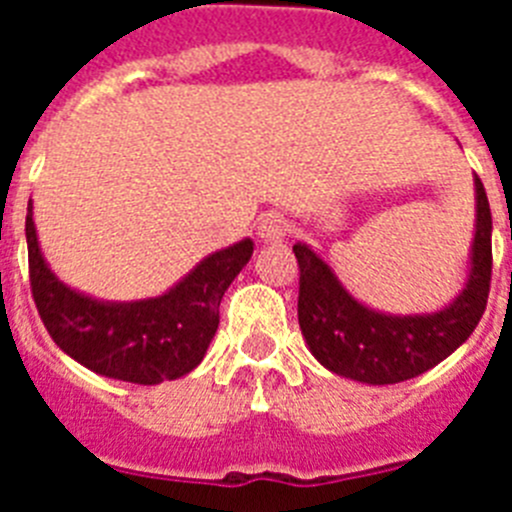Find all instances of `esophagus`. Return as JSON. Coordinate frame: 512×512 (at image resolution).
I'll use <instances>...</instances> for the list:
<instances>
[{
	"label": "esophagus",
	"mask_w": 512,
	"mask_h": 512,
	"mask_svg": "<svg viewBox=\"0 0 512 512\" xmlns=\"http://www.w3.org/2000/svg\"><path fill=\"white\" fill-rule=\"evenodd\" d=\"M289 230V223H287V217L279 215V212H264L259 220V238L261 241L266 243H277L282 241L284 235H287Z\"/></svg>",
	"instance_id": "34e87169"
}]
</instances>
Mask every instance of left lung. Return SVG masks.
<instances>
[{
    "label": "left lung",
    "mask_w": 512,
    "mask_h": 512,
    "mask_svg": "<svg viewBox=\"0 0 512 512\" xmlns=\"http://www.w3.org/2000/svg\"><path fill=\"white\" fill-rule=\"evenodd\" d=\"M472 271L459 297L431 315H384L348 295L330 266L305 243L292 246L300 266L297 318L312 356L341 377L395 384L441 364L472 336L487 307L492 279V215L479 176Z\"/></svg>",
    "instance_id": "1"
}]
</instances>
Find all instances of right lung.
Returning <instances> with one entry per match:
<instances>
[{
	"label": "right lung",
	"mask_w": 512,
	"mask_h": 512,
	"mask_svg": "<svg viewBox=\"0 0 512 512\" xmlns=\"http://www.w3.org/2000/svg\"><path fill=\"white\" fill-rule=\"evenodd\" d=\"M30 289L61 351L102 377L158 384L200 364L220 323V300L253 253L251 238L215 251L166 295L140 302H97L53 277L38 248L33 205L25 217Z\"/></svg>",
	"instance_id": "1"
}]
</instances>
